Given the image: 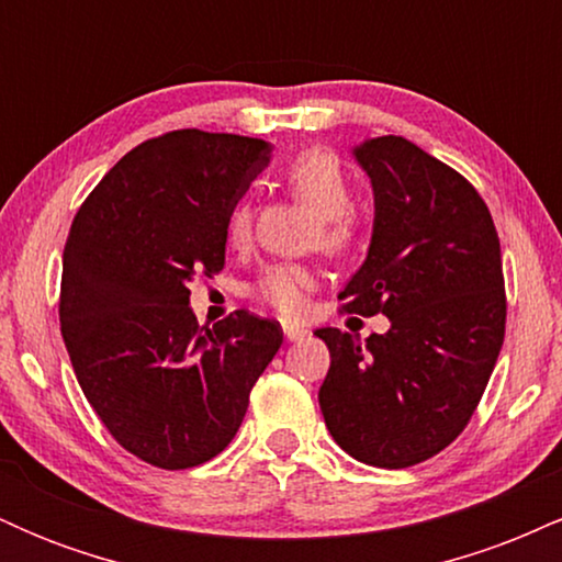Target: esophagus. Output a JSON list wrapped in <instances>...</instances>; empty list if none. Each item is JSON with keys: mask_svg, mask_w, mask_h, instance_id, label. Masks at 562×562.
Here are the masks:
<instances>
[{"mask_svg": "<svg viewBox=\"0 0 562 562\" xmlns=\"http://www.w3.org/2000/svg\"><path fill=\"white\" fill-rule=\"evenodd\" d=\"M282 333H285V338L293 340V344L295 340H303L308 335V330H303V327H299V325H285L282 327Z\"/></svg>", "mask_w": 562, "mask_h": 562, "instance_id": "obj_1", "label": "esophagus"}]
</instances>
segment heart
<instances>
[{
	"mask_svg": "<svg viewBox=\"0 0 562 562\" xmlns=\"http://www.w3.org/2000/svg\"><path fill=\"white\" fill-rule=\"evenodd\" d=\"M285 184L295 198L303 200L314 214L319 216V229L314 232V243L330 254H340L353 240V218L351 211V182L348 173L333 153L303 150L285 166ZM250 227H254V209L248 200L232 205L227 216V243L232 248H243L250 240ZM314 290V274L306 267L295 263H274V267L261 269L256 277L250 293L256 301L267 303L280 317L295 319L306 312L308 293Z\"/></svg>",
	"mask_w": 562,
	"mask_h": 562,
	"instance_id": "b5f03b06",
	"label": "heart"
}]
</instances>
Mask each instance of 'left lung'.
<instances>
[{"label": "left lung", "instance_id": "obj_1", "mask_svg": "<svg viewBox=\"0 0 562 562\" xmlns=\"http://www.w3.org/2000/svg\"><path fill=\"white\" fill-rule=\"evenodd\" d=\"M375 200L367 259L344 312L385 314L362 340L319 327L330 370L319 389L340 449L375 468H409L462 434L505 340V280L492 214L475 187L404 137L351 147Z\"/></svg>", "mask_w": 562, "mask_h": 562}]
</instances>
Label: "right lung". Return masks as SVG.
<instances>
[{
	"label": "right lung",
	"mask_w": 562,
	"mask_h": 562,
	"mask_svg": "<svg viewBox=\"0 0 562 562\" xmlns=\"http://www.w3.org/2000/svg\"><path fill=\"white\" fill-rule=\"evenodd\" d=\"M272 142L200 128L142 142L83 200L63 250L60 330L76 378L121 447L184 470L235 438L280 322L240 312L200 330L195 274L218 272L227 216Z\"/></svg>",
	"instance_id": "obj_1"
}]
</instances>
